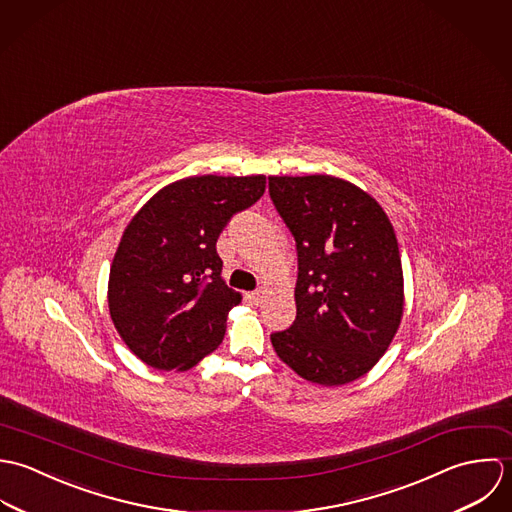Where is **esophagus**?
I'll use <instances>...</instances> for the list:
<instances>
[{
    "instance_id": "esophagus-1",
    "label": "esophagus",
    "mask_w": 512,
    "mask_h": 512,
    "mask_svg": "<svg viewBox=\"0 0 512 512\" xmlns=\"http://www.w3.org/2000/svg\"><path fill=\"white\" fill-rule=\"evenodd\" d=\"M247 299H249L253 305H261V303H263V299H265V291H263V289L251 291V293L247 295Z\"/></svg>"
}]
</instances>
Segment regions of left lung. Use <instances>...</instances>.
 <instances>
[{
    "mask_svg": "<svg viewBox=\"0 0 512 512\" xmlns=\"http://www.w3.org/2000/svg\"><path fill=\"white\" fill-rule=\"evenodd\" d=\"M269 196L297 245V318L271 334L301 378L340 386L388 350L404 312L394 227L374 198L332 176H271Z\"/></svg>",
    "mask_w": 512,
    "mask_h": 512,
    "instance_id": "obj_1",
    "label": "left lung"
}]
</instances>
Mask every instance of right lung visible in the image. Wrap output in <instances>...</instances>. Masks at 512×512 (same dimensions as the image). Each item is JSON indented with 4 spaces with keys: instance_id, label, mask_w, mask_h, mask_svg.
<instances>
[{
    "instance_id": "add662e5",
    "label": "right lung",
    "mask_w": 512,
    "mask_h": 512,
    "mask_svg": "<svg viewBox=\"0 0 512 512\" xmlns=\"http://www.w3.org/2000/svg\"><path fill=\"white\" fill-rule=\"evenodd\" d=\"M265 192V176H194L162 188L128 223L110 279V318L156 370H190L225 334L241 295L221 281L215 243L235 213Z\"/></svg>"
}]
</instances>
